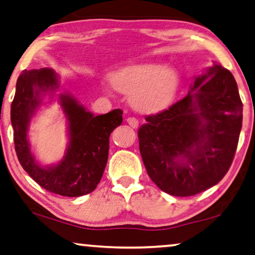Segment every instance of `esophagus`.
Instances as JSON below:
<instances>
[{"label":"esophagus","mask_w":255,"mask_h":255,"mask_svg":"<svg viewBox=\"0 0 255 255\" xmlns=\"http://www.w3.org/2000/svg\"><path fill=\"white\" fill-rule=\"evenodd\" d=\"M127 123L129 124V126H131L132 128H137L138 127V120L134 117L127 118Z\"/></svg>","instance_id":"1"}]
</instances>
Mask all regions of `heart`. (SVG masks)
<instances>
[{
  "label": "heart",
  "mask_w": 255,
  "mask_h": 255,
  "mask_svg": "<svg viewBox=\"0 0 255 255\" xmlns=\"http://www.w3.org/2000/svg\"><path fill=\"white\" fill-rule=\"evenodd\" d=\"M117 90L130 94L131 105L142 112H157L170 103L178 85L175 68L159 63L124 67L112 75Z\"/></svg>",
  "instance_id": "1"
}]
</instances>
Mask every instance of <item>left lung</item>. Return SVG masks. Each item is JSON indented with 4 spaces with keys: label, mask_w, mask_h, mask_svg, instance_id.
I'll list each match as a JSON object with an SVG mask.
<instances>
[{
    "label": "left lung",
    "mask_w": 255,
    "mask_h": 255,
    "mask_svg": "<svg viewBox=\"0 0 255 255\" xmlns=\"http://www.w3.org/2000/svg\"><path fill=\"white\" fill-rule=\"evenodd\" d=\"M145 120L139 152L151 180L172 196L203 192L225 177L237 149L243 104L236 80L213 64L183 100Z\"/></svg>",
    "instance_id": "8db88e82"
}]
</instances>
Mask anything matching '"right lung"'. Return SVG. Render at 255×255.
<instances>
[{
  "label": "right lung",
  "instance_id": "add662e5",
  "mask_svg": "<svg viewBox=\"0 0 255 255\" xmlns=\"http://www.w3.org/2000/svg\"><path fill=\"white\" fill-rule=\"evenodd\" d=\"M58 89V75L51 68L25 70L19 75L11 104L14 149L22 168L43 189L64 197H80L100 183L109 158L110 135L123 123L124 112L117 109L95 117L73 95H57L67 121L68 145L58 164L41 166L30 149L28 127L43 97L52 98Z\"/></svg>",
  "mask_w": 255,
  "mask_h": 255
}]
</instances>
